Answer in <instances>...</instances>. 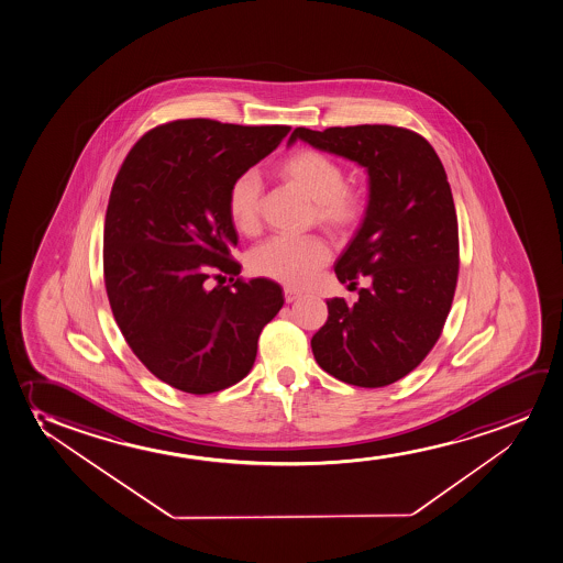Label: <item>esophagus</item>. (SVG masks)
<instances>
[{"mask_svg": "<svg viewBox=\"0 0 563 563\" xmlns=\"http://www.w3.org/2000/svg\"><path fill=\"white\" fill-rule=\"evenodd\" d=\"M301 294L294 288H285V300L286 303H292V301L300 300Z\"/></svg>", "mask_w": 563, "mask_h": 563, "instance_id": "obj_1", "label": "esophagus"}]
</instances>
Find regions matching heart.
<instances>
[{
	"label": "heart",
	"instance_id": "obj_1",
	"mask_svg": "<svg viewBox=\"0 0 563 563\" xmlns=\"http://www.w3.org/2000/svg\"><path fill=\"white\" fill-rule=\"evenodd\" d=\"M278 176L313 200V218L343 236L357 229L366 213L365 195L345 185V172L329 154L300 148L278 164ZM262 183L254 172L236 176L227 189V216L239 233H256L262 218ZM330 249L321 236H273L252 250L254 275L288 286H306L327 265Z\"/></svg>",
	"mask_w": 563,
	"mask_h": 563
}]
</instances>
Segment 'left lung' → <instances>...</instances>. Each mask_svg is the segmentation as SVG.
<instances>
[{
  "instance_id": "left-lung-1",
  "label": "left lung",
  "mask_w": 563,
  "mask_h": 563,
  "mask_svg": "<svg viewBox=\"0 0 563 563\" xmlns=\"http://www.w3.org/2000/svg\"><path fill=\"white\" fill-rule=\"evenodd\" d=\"M296 140L365 166L371 183L363 225L334 265L342 285L371 286L353 306L327 301L314 358L351 386H389L430 353L453 303L459 221L445 168L422 135L397 125L296 128Z\"/></svg>"
}]
</instances>
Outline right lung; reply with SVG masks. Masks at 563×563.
<instances>
[{
  "label": "right lung",
  "instance_id": "add662e5",
  "mask_svg": "<svg viewBox=\"0 0 563 563\" xmlns=\"http://www.w3.org/2000/svg\"><path fill=\"white\" fill-rule=\"evenodd\" d=\"M288 132L210 118L156 125L128 153L110 190L102 271L114 321L135 357L185 394L241 382L263 327L285 303L275 280L239 277L225 200L234 177ZM227 274L232 285L223 287Z\"/></svg>",
  "mask_w": 563,
  "mask_h": 563
}]
</instances>
